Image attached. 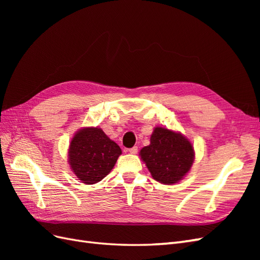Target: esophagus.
I'll use <instances>...</instances> for the list:
<instances>
[{"label":"esophagus","instance_id":"1","mask_svg":"<svg viewBox=\"0 0 260 260\" xmlns=\"http://www.w3.org/2000/svg\"><path fill=\"white\" fill-rule=\"evenodd\" d=\"M138 146H133V147H131V148H129V153L130 154H137L138 153Z\"/></svg>","mask_w":260,"mask_h":260}]
</instances>
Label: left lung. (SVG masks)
<instances>
[{"label": "left lung", "instance_id": "1", "mask_svg": "<svg viewBox=\"0 0 260 260\" xmlns=\"http://www.w3.org/2000/svg\"><path fill=\"white\" fill-rule=\"evenodd\" d=\"M141 158L152 177L164 184H174L182 179L194 160V149L190 141L180 133L156 127L151 144L140 152Z\"/></svg>", "mask_w": 260, "mask_h": 260}]
</instances>
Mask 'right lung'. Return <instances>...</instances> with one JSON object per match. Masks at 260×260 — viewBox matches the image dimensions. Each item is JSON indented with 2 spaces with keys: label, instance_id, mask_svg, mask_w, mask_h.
<instances>
[{
  "label": "right lung",
  "instance_id": "right-lung-1",
  "mask_svg": "<svg viewBox=\"0 0 260 260\" xmlns=\"http://www.w3.org/2000/svg\"><path fill=\"white\" fill-rule=\"evenodd\" d=\"M121 149L100 128L78 131L69 146V165L78 179L94 184L114 168Z\"/></svg>",
  "mask_w": 260,
  "mask_h": 260
}]
</instances>
